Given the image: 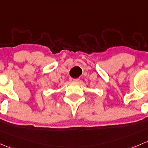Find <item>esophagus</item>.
<instances>
[{
    "label": "esophagus",
    "instance_id": "34e87169",
    "mask_svg": "<svg viewBox=\"0 0 148 148\" xmlns=\"http://www.w3.org/2000/svg\"><path fill=\"white\" fill-rule=\"evenodd\" d=\"M78 79L77 78H73V77H70V81L73 82V83H76V82H78Z\"/></svg>",
    "mask_w": 148,
    "mask_h": 148
}]
</instances>
